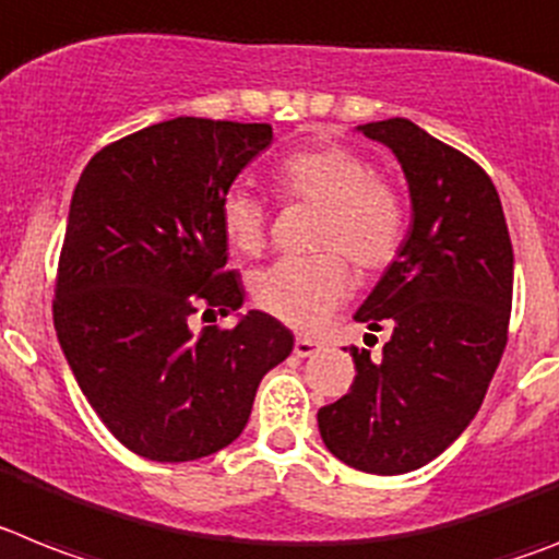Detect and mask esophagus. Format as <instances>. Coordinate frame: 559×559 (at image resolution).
I'll list each match as a JSON object with an SVG mask.
<instances>
[{
  "label": "esophagus",
  "instance_id": "obj_1",
  "mask_svg": "<svg viewBox=\"0 0 559 559\" xmlns=\"http://www.w3.org/2000/svg\"><path fill=\"white\" fill-rule=\"evenodd\" d=\"M319 347H322V345H319L317 338H308V336H299L297 342H294V353H297L299 359H308V356H313Z\"/></svg>",
  "mask_w": 559,
  "mask_h": 559
}]
</instances>
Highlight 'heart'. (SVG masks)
<instances>
[{"label": "heart", "instance_id": "1", "mask_svg": "<svg viewBox=\"0 0 559 559\" xmlns=\"http://www.w3.org/2000/svg\"><path fill=\"white\" fill-rule=\"evenodd\" d=\"M276 192L322 209L317 248L308 260H280L254 276V302L285 325L317 331L345 305L353 274L343 253L361 271H381L399 257L407 237V206L390 180L370 171L365 157L342 143L299 150L274 169ZM221 226L240 254L265 246V206L246 189H231L221 203ZM342 250L341 255L337 251Z\"/></svg>", "mask_w": 559, "mask_h": 559}]
</instances>
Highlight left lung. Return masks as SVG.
<instances>
[{"label": "left lung", "mask_w": 559, "mask_h": 559, "mask_svg": "<svg viewBox=\"0 0 559 559\" xmlns=\"http://www.w3.org/2000/svg\"><path fill=\"white\" fill-rule=\"evenodd\" d=\"M356 130L402 164L413 223L353 317L393 336L379 356L350 347V393L317 421L347 466L404 475L441 455L484 404L507 347L514 254L498 189L472 157L407 118Z\"/></svg>", "instance_id": "1"}]
</instances>
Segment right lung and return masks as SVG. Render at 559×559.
Segmentation results:
<instances>
[{
    "label": "right lung",
    "instance_id": "1",
    "mask_svg": "<svg viewBox=\"0 0 559 559\" xmlns=\"http://www.w3.org/2000/svg\"><path fill=\"white\" fill-rule=\"evenodd\" d=\"M274 141L271 123L180 116L95 152L67 214L52 325L67 365L107 429L135 455L180 464L246 429L262 376L294 333L246 299L226 271L221 203Z\"/></svg>",
    "mask_w": 559,
    "mask_h": 559
}]
</instances>
